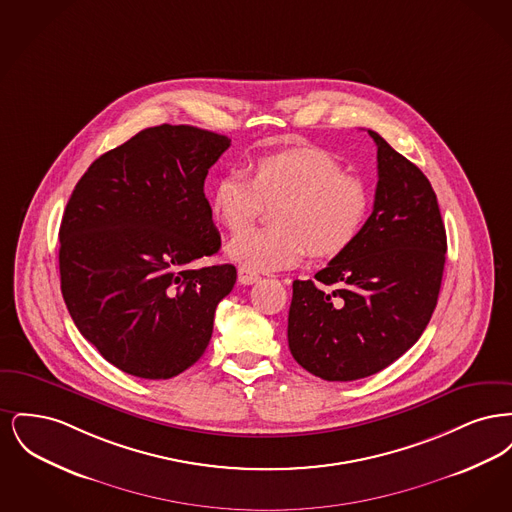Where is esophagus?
<instances>
[{"label": "esophagus", "instance_id": "esophagus-1", "mask_svg": "<svg viewBox=\"0 0 512 512\" xmlns=\"http://www.w3.org/2000/svg\"><path fill=\"white\" fill-rule=\"evenodd\" d=\"M261 280V276L257 274V272H253V270H249V268H238V282L240 284H244V286H249V284H255V282H259Z\"/></svg>", "mask_w": 512, "mask_h": 512}]
</instances>
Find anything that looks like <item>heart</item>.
<instances>
[{"instance_id":"heart-1","label":"heart","mask_w":512,"mask_h":512,"mask_svg":"<svg viewBox=\"0 0 512 512\" xmlns=\"http://www.w3.org/2000/svg\"><path fill=\"white\" fill-rule=\"evenodd\" d=\"M274 228H249L228 245L230 261L257 272L297 265L303 255L334 257L363 230L370 194L365 182L343 172L317 147H297L257 157L244 171H228L213 186L211 205L232 232L247 228L265 205Z\"/></svg>"}]
</instances>
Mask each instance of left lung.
<instances>
[{
  "instance_id": "8db88e82",
  "label": "left lung",
  "mask_w": 512,
  "mask_h": 512,
  "mask_svg": "<svg viewBox=\"0 0 512 512\" xmlns=\"http://www.w3.org/2000/svg\"><path fill=\"white\" fill-rule=\"evenodd\" d=\"M378 184L363 230L313 280H293L288 345L328 382L372 376L426 330L438 303L447 236L438 197L416 165L374 130Z\"/></svg>"
}]
</instances>
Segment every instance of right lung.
<instances>
[{"label":"right lung","instance_id":"obj_1","mask_svg":"<svg viewBox=\"0 0 512 512\" xmlns=\"http://www.w3.org/2000/svg\"><path fill=\"white\" fill-rule=\"evenodd\" d=\"M230 138L161 124L103 153L74 186L59 228L61 292L80 334L122 372L167 380L205 353L236 267L217 253L203 192Z\"/></svg>","mask_w":512,"mask_h":512}]
</instances>
